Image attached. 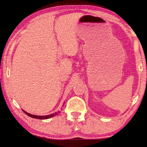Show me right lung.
Wrapping results in <instances>:
<instances>
[{"label":"right lung","mask_w":147,"mask_h":147,"mask_svg":"<svg viewBox=\"0 0 147 147\" xmlns=\"http://www.w3.org/2000/svg\"><path fill=\"white\" fill-rule=\"evenodd\" d=\"M23 112L25 113L26 114H27L28 116L31 117H33V118H35V119H49L51 117H54L55 115H57L59 112H60V111H58V112H55L54 114H50V115H32L31 114H29L28 113V112H26V111H24V110H23Z\"/></svg>","instance_id":"right-lung-1"}]
</instances>
